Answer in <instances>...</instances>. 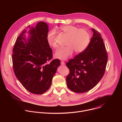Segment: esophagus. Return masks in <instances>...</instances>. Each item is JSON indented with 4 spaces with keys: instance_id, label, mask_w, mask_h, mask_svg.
<instances>
[{
    "instance_id": "obj_1",
    "label": "esophagus",
    "mask_w": 122,
    "mask_h": 122,
    "mask_svg": "<svg viewBox=\"0 0 122 122\" xmlns=\"http://www.w3.org/2000/svg\"><path fill=\"white\" fill-rule=\"evenodd\" d=\"M61 65H62V66H63V65H65V62H64V61H62L61 62Z\"/></svg>"
}]
</instances>
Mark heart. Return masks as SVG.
<instances>
[{
  "label": "heart",
  "instance_id": "b5f03b06",
  "mask_svg": "<svg viewBox=\"0 0 122 122\" xmlns=\"http://www.w3.org/2000/svg\"><path fill=\"white\" fill-rule=\"evenodd\" d=\"M59 30L68 37L66 46L57 50L55 54V57L61 60H66L70 57L74 51L76 54H80L88 47L90 40L89 33L84 29L67 25L60 27ZM47 41L48 45L54 48H56L58 44L56 40V33L54 30L48 32L47 35Z\"/></svg>",
  "mask_w": 122,
  "mask_h": 122
}]
</instances>
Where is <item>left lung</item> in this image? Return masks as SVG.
Wrapping results in <instances>:
<instances>
[{
    "instance_id": "left-lung-1",
    "label": "left lung",
    "mask_w": 122,
    "mask_h": 122,
    "mask_svg": "<svg viewBox=\"0 0 122 122\" xmlns=\"http://www.w3.org/2000/svg\"><path fill=\"white\" fill-rule=\"evenodd\" d=\"M93 36L87 48L66 64L70 73L67 87L76 93L87 92L99 82L105 73L108 55L101 34L92 29Z\"/></svg>"
}]
</instances>
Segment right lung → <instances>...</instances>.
<instances>
[{"label": "right lung", "mask_w": 122, "mask_h": 122, "mask_svg": "<svg viewBox=\"0 0 122 122\" xmlns=\"http://www.w3.org/2000/svg\"><path fill=\"white\" fill-rule=\"evenodd\" d=\"M17 38L12 55L15 75L29 92L40 95L46 92L60 65V60L51 61L52 50L47 41L48 25L39 22L35 27L27 26ZM30 30L27 32V29ZM29 34L26 39L25 33Z\"/></svg>", "instance_id": "add662e5"}]
</instances>
